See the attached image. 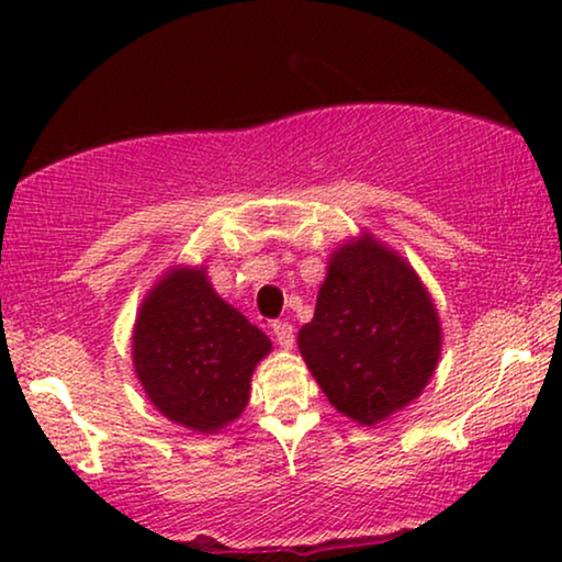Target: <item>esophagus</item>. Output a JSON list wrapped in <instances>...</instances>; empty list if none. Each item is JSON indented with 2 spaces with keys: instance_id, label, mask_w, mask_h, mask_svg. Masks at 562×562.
Returning <instances> with one entry per match:
<instances>
[{
  "instance_id": "esophagus-1",
  "label": "esophagus",
  "mask_w": 562,
  "mask_h": 562,
  "mask_svg": "<svg viewBox=\"0 0 562 562\" xmlns=\"http://www.w3.org/2000/svg\"><path fill=\"white\" fill-rule=\"evenodd\" d=\"M271 329H273L276 342H279L281 348H286V350L294 348V327H291L289 322H273Z\"/></svg>"
}]
</instances>
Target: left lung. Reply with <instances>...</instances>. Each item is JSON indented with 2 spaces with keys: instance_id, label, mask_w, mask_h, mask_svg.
<instances>
[{
  "instance_id": "left-lung-1",
  "label": "left lung",
  "mask_w": 562,
  "mask_h": 562,
  "mask_svg": "<svg viewBox=\"0 0 562 562\" xmlns=\"http://www.w3.org/2000/svg\"><path fill=\"white\" fill-rule=\"evenodd\" d=\"M440 317L406 260L363 233L329 258L299 350L329 404L360 425L404 409L440 360Z\"/></svg>"
}]
</instances>
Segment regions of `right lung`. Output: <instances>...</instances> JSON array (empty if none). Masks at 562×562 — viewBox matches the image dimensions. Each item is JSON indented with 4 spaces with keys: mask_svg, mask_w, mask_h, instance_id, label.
Returning <instances> with one entry per match:
<instances>
[{
    "mask_svg": "<svg viewBox=\"0 0 562 562\" xmlns=\"http://www.w3.org/2000/svg\"><path fill=\"white\" fill-rule=\"evenodd\" d=\"M271 340L214 294L204 268H171L143 299L133 329L137 381L153 406L194 432H217L248 406Z\"/></svg>",
    "mask_w": 562,
    "mask_h": 562,
    "instance_id": "add662e5",
    "label": "right lung"
}]
</instances>
